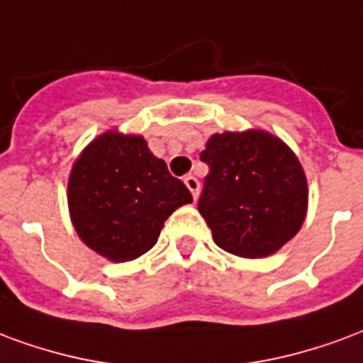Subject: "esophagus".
<instances>
[{"label":"esophagus","instance_id":"1","mask_svg":"<svg viewBox=\"0 0 363 363\" xmlns=\"http://www.w3.org/2000/svg\"><path fill=\"white\" fill-rule=\"evenodd\" d=\"M184 184L187 185V189L191 191L193 199H197V195H199V179L195 178V176H185Z\"/></svg>","mask_w":363,"mask_h":363}]
</instances>
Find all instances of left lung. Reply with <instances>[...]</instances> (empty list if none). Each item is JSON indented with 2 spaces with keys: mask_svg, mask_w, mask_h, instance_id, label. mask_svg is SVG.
<instances>
[{
  "mask_svg": "<svg viewBox=\"0 0 363 363\" xmlns=\"http://www.w3.org/2000/svg\"><path fill=\"white\" fill-rule=\"evenodd\" d=\"M208 176L199 213L214 243L232 255L263 259L290 242L308 214V179L298 156L263 129L208 137Z\"/></svg>",
  "mask_w": 363,
  "mask_h": 363,
  "instance_id": "left-lung-1",
  "label": "left lung"
}]
</instances>
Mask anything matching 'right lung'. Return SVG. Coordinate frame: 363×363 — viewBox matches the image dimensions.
<instances>
[{
    "label": "right lung",
    "instance_id": "right-lung-1",
    "mask_svg": "<svg viewBox=\"0 0 363 363\" xmlns=\"http://www.w3.org/2000/svg\"><path fill=\"white\" fill-rule=\"evenodd\" d=\"M189 189L170 176L143 135L110 129L77 156L67 182V205L77 236L113 263L141 257L164 220L191 203Z\"/></svg>",
    "mask_w": 363,
    "mask_h": 363
}]
</instances>
